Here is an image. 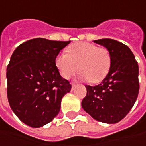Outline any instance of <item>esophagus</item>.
I'll return each instance as SVG.
<instances>
[{
    "instance_id": "1",
    "label": "esophagus",
    "mask_w": 146,
    "mask_h": 146,
    "mask_svg": "<svg viewBox=\"0 0 146 146\" xmlns=\"http://www.w3.org/2000/svg\"><path fill=\"white\" fill-rule=\"evenodd\" d=\"M75 88H76V84H75V83H72V84H71V89L74 90Z\"/></svg>"
}]
</instances>
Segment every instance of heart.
<instances>
[{
	"label": "heart",
	"mask_w": 146,
	"mask_h": 146,
	"mask_svg": "<svg viewBox=\"0 0 146 146\" xmlns=\"http://www.w3.org/2000/svg\"><path fill=\"white\" fill-rule=\"evenodd\" d=\"M66 52L55 58V66L64 79H69L78 69V78L92 83L101 82L109 73L111 66L110 52L90 43H77L70 45Z\"/></svg>",
	"instance_id": "1"
}]
</instances>
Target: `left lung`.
Returning <instances> with one entry per match:
<instances>
[{"label":"left lung","instance_id":"8db88e82","mask_svg":"<svg viewBox=\"0 0 146 146\" xmlns=\"http://www.w3.org/2000/svg\"><path fill=\"white\" fill-rule=\"evenodd\" d=\"M93 42L109 51L111 66L100 84L85 85L87 95L82 101V108L95 120L113 124L122 120L137 101L139 67L131 49L123 43L112 39Z\"/></svg>","mask_w":146,"mask_h":146}]
</instances>
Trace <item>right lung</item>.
<instances>
[{"mask_svg": "<svg viewBox=\"0 0 146 146\" xmlns=\"http://www.w3.org/2000/svg\"><path fill=\"white\" fill-rule=\"evenodd\" d=\"M70 41L29 40L14 51L7 66L9 106L23 123L40 127L58 115L71 85L55 66V58Z\"/></svg>", "mask_w": 146, "mask_h": 146, "instance_id": "right-lung-1", "label": "right lung"}]
</instances>
